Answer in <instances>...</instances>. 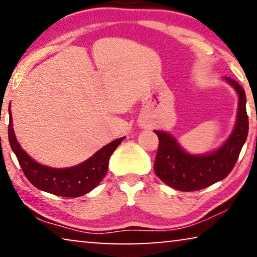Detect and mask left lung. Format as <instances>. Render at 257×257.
<instances>
[{
    "instance_id": "1",
    "label": "left lung",
    "mask_w": 257,
    "mask_h": 257,
    "mask_svg": "<svg viewBox=\"0 0 257 257\" xmlns=\"http://www.w3.org/2000/svg\"><path fill=\"white\" fill-rule=\"evenodd\" d=\"M226 80L238 94L237 120L231 136L215 152L206 156H192L178 145L173 137L154 131L159 138L154 172L161 181L178 191H200L222 180L230 173L240 156L249 126L245 92L235 79L226 77Z\"/></svg>"
}]
</instances>
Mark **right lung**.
<instances>
[{
    "instance_id": "add662e5",
    "label": "right lung",
    "mask_w": 257,
    "mask_h": 257,
    "mask_svg": "<svg viewBox=\"0 0 257 257\" xmlns=\"http://www.w3.org/2000/svg\"><path fill=\"white\" fill-rule=\"evenodd\" d=\"M9 143L24 175L36 188L64 198H77L92 191L106 175L111 154L125 139V137H122L113 140L90 159L75 167L51 168L36 163L21 149L14 133L12 113L9 112Z\"/></svg>"
}]
</instances>
